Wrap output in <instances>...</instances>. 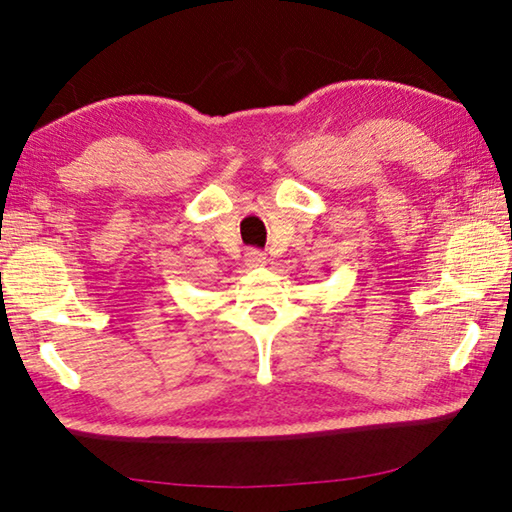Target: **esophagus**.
<instances>
[{"label":"esophagus","mask_w":512,"mask_h":512,"mask_svg":"<svg viewBox=\"0 0 512 512\" xmlns=\"http://www.w3.org/2000/svg\"><path fill=\"white\" fill-rule=\"evenodd\" d=\"M246 264H248L250 268L264 266V264H266V255L262 253V250H255V248H250L248 253H246Z\"/></svg>","instance_id":"esophagus-1"}]
</instances>
